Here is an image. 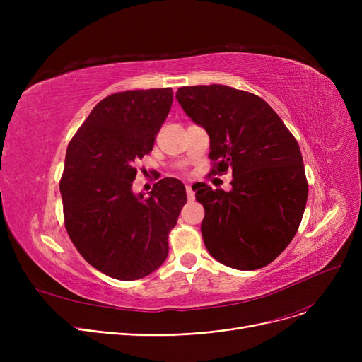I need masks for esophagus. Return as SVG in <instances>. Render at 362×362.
<instances>
[{
  "mask_svg": "<svg viewBox=\"0 0 362 362\" xmlns=\"http://www.w3.org/2000/svg\"><path fill=\"white\" fill-rule=\"evenodd\" d=\"M186 197H187L189 201H194L195 199V192H194V189H192L191 185L186 186Z\"/></svg>",
  "mask_w": 362,
  "mask_h": 362,
  "instance_id": "34e87169",
  "label": "esophagus"
}]
</instances>
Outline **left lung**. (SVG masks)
I'll return each instance as SVG.
<instances>
[{
	"mask_svg": "<svg viewBox=\"0 0 362 362\" xmlns=\"http://www.w3.org/2000/svg\"><path fill=\"white\" fill-rule=\"evenodd\" d=\"M176 98L210 136L213 173L232 170V191L198 185L205 248L236 270L274 261L298 232L308 198L300 149L258 95L224 85L183 86Z\"/></svg>",
	"mask_w": 362,
	"mask_h": 362,
	"instance_id": "8db88e82",
	"label": "left lung"
}]
</instances>
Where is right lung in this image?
Wrapping results in <instances>:
<instances>
[{"mask_svg": "<svg viewBox=\"0 0 362 362\" xmlns=\"http://www.w3.org/2000/svg\"><path fill=\"white\" fill-rule=\"evenodd\" d=\"M173 103L171 88L108 95L71 138L60 180L66 230L98 272L136 280L156 272L168 254L186 191L165 177L148 198L132 192L136 163L149 154Z\"/></svg>", "mask_w": 362, "mask_h": 362, "instance_id": "add662e5", "label": "right lung"}]
</instances>
